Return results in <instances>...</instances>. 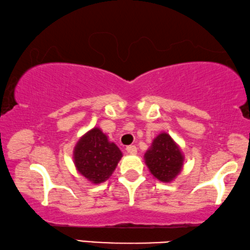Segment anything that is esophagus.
Masks as SVG:
<instances>
[{
  "label": "esophagus",
  "mask_w": 250,
  "mask_h": 250,
  "mask_svg": "<svg viewBox=\"0 0 250 250\" xmlns=\"http://www.w3.org/2000/svg\"><path fill=\"white\" fill-rule=\"evenodd\" d=\"M126 152H128L129 154H137V146H126Z\"/></svg>",
  "instance_id": "1"
}]
</instances>
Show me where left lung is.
I'll return each instance as SVG.
<instances>
[{"label": "left lung", "instance_id": "8db88e82", "mask_svg": "<svg viewBox=\"0 0 250 250\" xmlns=\"http://www.w3.org/2000/svg\"><path fill=\"white\" fill-rule=\"evenodd\" d=\"M145 160L151 174L164 183H170L179 175L184 162L180 146L167 132L154 138L146 152Z\"/></svg>", "mask_w": 250, "mask_h": 250}]
</instances>
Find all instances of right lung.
Instances as JSON below:
<instances>
[{
	"label": "right lung",
	"mask_w": 250,
	"mask_h": 250,
	"mask_svg": "<svg viewBox=\"0 0 250 250\" xmlns=\"http://www.w3.org/2000/svg\"><path fill=\"white\" fill-rule=\"evenodd\" d=\"M122 152L99 128L83 134L74 149L77 171L94 184L107 181L116 170Z\"/></svg>",
	"instance_id": "obj_1"
}]
</instances>
